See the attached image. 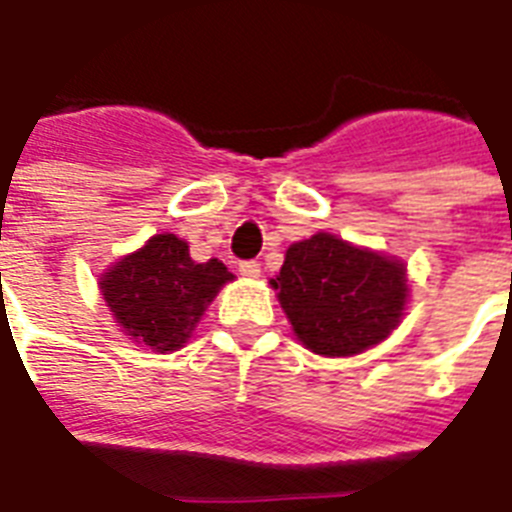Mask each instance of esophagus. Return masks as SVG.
Segmentation results:
<instances>
[{"label":"esophagus","mask_w":512,"mask_h":512,"mask_svg":"<svg viewBox=\"0 0 512 512\" xmlns=\"http://www.w3.org/2000/svg\"><path fill=\"white\" fill-rule=\"evenodd\" d=\"M239 271L241 276H247V279H257V276H260V263H257V260H244V263H239Z\"/></svg>","instance_id":"34e87169"}]
</instances>
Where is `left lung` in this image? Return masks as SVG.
Segmentation results:
<instances>
[{"mask_svg":"<svg viewBox=\"0 0 512 512\" xmlns=\"http://www.w3.org/2000/svg\"><path fill=\"white\" fill-rule=\"evenodd\" d=\"M271 284L295 335L321 356H353L385 340L409 292L404 263L332 233L292 244Z\"/></svg>","mask_w":512,"mask_h":512,"instance_id":"8db88e82","label":"left lung"}]
</instances>
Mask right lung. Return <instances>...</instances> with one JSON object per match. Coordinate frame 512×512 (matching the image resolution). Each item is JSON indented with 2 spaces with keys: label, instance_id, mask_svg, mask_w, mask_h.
<instances>
[{
  "label": "right lung",
  "instance_id": "obj_1",
  "mask_svg": "<svg viewBox=\"0 0 512 512\" xmlns=\"http://www.w3.org/2000/svg\"><path fill=\"white\" fill-rule=\"evenodd\" d=\"M231 279L217 257L196 263L183 239L159 233L119 260L100 281V292L130 340L167 353L191 337L217 289Z\"/></svg>",
  "mask_w": 512,
  "mask_h": 512
}]
</instances>
